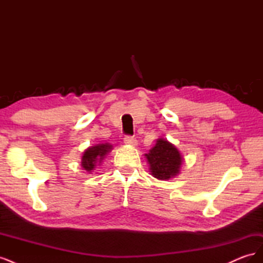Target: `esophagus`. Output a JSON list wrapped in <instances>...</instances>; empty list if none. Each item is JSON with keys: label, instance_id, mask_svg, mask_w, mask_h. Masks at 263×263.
Here are the masks:
<instances>
[{"label": "esophagus", "instance_id": "esophagus-1", "mask_svg": "<svg viewBox=\"0 0 263 263\" xmlns=\"http://www.w3.org/2000/svg\"><path fill=\"white\" fill-rule=\"evenodd\" d=\"M124 142L126 145H129V146H136L137 145V140L135 139L133 136H125Z\"/></svg>", "mask_w": 263, "mask_h": 263}]
</instances>
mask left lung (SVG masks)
Masks as SVG:
<instances>
[{
    "mask_svg": "<svg viewBox=\"0 0 263 263\" xmlns=\"http://www.w3.org/2000/svg\"><path fill=\"white\" fill-rule=\"evenodd\" d=\"M145 156L153 177L159 180H169L180 173L182 156L176 146L168 140L159 138L155 147Z\"/></svg>",
    "mask_w": 263,
    "mask_h": 263,
    "instance_id": "1",
    "label": "left lung"
}]
</instances>
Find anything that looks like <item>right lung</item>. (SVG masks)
<instances>
[{"label": "right lung", "instance_id": "1", "mask_svg": "<svg viewBox=\"0 0 263 263\" xmlns=\"http://www.w3.org/2000/svg\"><path fill=\"white\" fill-rule=\"evenodd\" d=\"M110 150H112V145L107 144V142L106 144H99L93 147H89L84 151L82 156V168L87 172H92L97 164L102 162L106 154L109 153Z\"/></svg>", "mask_w": 263, "mask_h": 263}]
</instances>
